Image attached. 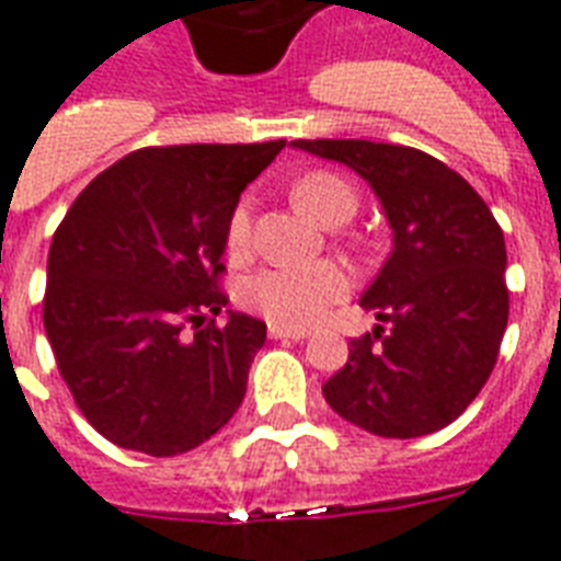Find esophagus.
<instances>
[{
    "label": "esophagus",
    "mask_w": 561,
    "mask_h": 561,
    "mask_svg": "<svg viewBox=\"0 0 561 561\" xmlns=\"http://www.w3.org/2000/svg\"><path fill=\"white\" fill-rule=\"evenodd\" d=\"M271 337H276V341H306V337H309V332H299V329L271 327Z\"/></svg>",
    "instance_id": "34e87169"
}]
</instances>
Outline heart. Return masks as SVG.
<instances>
[{
    "mask_svg": "<svg viewBox=\"0 0 561 561\" xmlns=\"http://www.w3.org/2000/svg\"><path fill=\"white\" fill-rule=\"evenodd\" d=\"M294 203L302 214L323 226L335 220L347 224L356 211V191L335 173H309L290 191ZM250 205L241 203L226 226V250L232 259H241L250 250ZM350 276L335 262L314 264H276L264 267L243 282V306L273 327L309 329L314 327L332 302L347 297Z\"/></svg>",
    "mask_w": 561,
    "mask_h": 561,
    "instance_id": "obj_1",
    "label": "heart"
}]
</instances>
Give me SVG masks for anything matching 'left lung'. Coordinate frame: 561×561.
<instances>
[{"label":"left lung","instance_id":"left-lung-1","mask_svg":"<svg viewBox=\"0 0 561 561\" xmlns=\"http://www.w3.org/2000/svg\"><path fill=\"white\" fill-rule=\"evenodd\" d=\"M347 164L382 203L391 255L362 294L388 323L350 341L323 397L382 438H417L459 417L497 362L508 320L506 241L465 179L421 149L374 140H294Z\"/></svg>","mask_w":561,"mask_h":561}]
</instances>
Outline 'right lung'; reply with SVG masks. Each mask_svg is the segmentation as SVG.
I'll return each instance as SVG.
<instances>
[{
    "label": "right lung",
    "mask_w": 561,
    "mask_h": 561,
    "mask_svg": "<svg viewBox=\"0 0 561 561\" xmlns=\"http://www.w3.org/2000/svg\"><path fill=\"white\" fill-rule=\"evenodd\" d=\"M267 144L128 152L84 187L49 247L43 327L72 400L108 442L176 456L229 423L267 327L217 290L243 187ZM195 323V335L184 327Z\"/></svg>",
    "instance_id": "obj_1"
}]
</instances>
